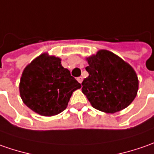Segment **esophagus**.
<instances>
[{"label": "esophagus", "mask_w": 154, "mask_h": 154, "mask_svg": "<svg viewBox=\"0 0 154 154\" xmlns=\"http://www.w3.org/2000/svg\"><path fill=\"white\" fill-rule=\"evenodd\" d=\"M77 81H78V82H80V83H82V77H78L77 78Z\"/></svg>", "instance_id": "esophagus-1"}]
</instances>
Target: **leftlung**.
I'll return each mask as SVG.
<instances>
[{
	"mask_svg": "<svg viewBox=\"0 0 154 154\" xmlns=\"http://www.w3.org/2000/svg\"><path fill=\"white\" fill-rule=\"evenodd\" d=\"M87 60L88 77L82 81V91L94 108L114 113L127 107L138 91L134 69L107 50H100Z\"/></svg>",
	"mask_w": 154,
	"mask_h": 154,
	"instance_id": "obj_1",
	"label": "left lung"
}]
</instances>
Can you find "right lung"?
I'll return each instance as SVG.
<instances>
[{"instance_id":"right-lung-1","label":"right lung","mask_w":154,"mask_h":154,"mask_svg":"<svg viewBox=\"0 0 154 154\" xmlns=\"http://www.w3.org/2000/svg\"><path fill=\"white\" fill-rule=\"evenodd\" d=\"M60 59L46 54L24 69L19 92L24 103L35 112L54 116L66 108L72 93L81 84L61 66Z\"/></svg>"}]
</instances>
